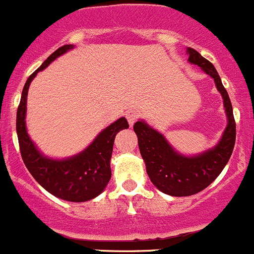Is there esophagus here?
<instances>
[{"mask_svg": "<svg viewBox=\"0 0 254 254\" xmlns=\"http://www.w3.org/2000/svg\"><path fill=\"white\" fill-rule=\"evenodd\" d=\"M138 117H139V112H138L137 110H128V111L126 112V119L130 126H132V125L137 121Z\"/></svg>", "mask_w": 254, "mask_h": 254, "instance_id": "34e87169", "label": "esophagus"}]
</instances>
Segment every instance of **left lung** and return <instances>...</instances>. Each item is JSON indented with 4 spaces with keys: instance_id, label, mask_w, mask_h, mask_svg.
<instances>
[{
    "instance_id": "left-lung-1",
    "label": "left lung",
    "mask_w": 254,
    "mask_h": 254,
    "mask_svg": "<svg viewBox=\"0 0 254 254\" xmlns=\"http://www.w3.org/2000/svg\"><path fill=\"white\" fill-rule=\"evenodd\" d=\"M188 53V60L201 67L215 80L216 87L222 95L228 124L215 148L195 157H184L175 152L159 132L143 121L135 122L133 129L138 137V147L145 163L148 177L160 191L172 196H189L209 187L227 164L236 142L232 105L220 75L199 52L189 48Z\"/></svg>"
}]
</instances>
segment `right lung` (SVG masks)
Segmentation results:
<instances>
[{
    "instance_id": "1",
    "label": "right lung",
    "mask_w": 254,
    "mask_h": 254,
    "mask_svg": "<svg viewBox=\"0 0 254 254\" xmlns=\"http://www.w3.org/2000/svg\"><path fill=\"white\" fill-rule=\"evenodd\" d=\"M72 48L74 45L71 44L60 47L28 77L17 109L16 128L22 159L32 177L54 196L66 201L82 202L101 194L111 179L110 160L114 149L115 137L120 130L128 128L127 120L125 117L119 119L105 128L84 152L64 160L49 159L41 154L27 133L24 121L27 95L33 77L59 55Z\"/></svg>"
}]
</instances>
